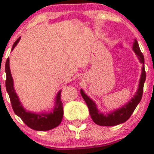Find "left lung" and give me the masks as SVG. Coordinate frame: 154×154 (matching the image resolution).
<instances>
[{"label":"left lung","mask_w":154,"mask_h":154,"mask_svg":"<svg viewBox=\"0 0 154 154\" xmlns=\"http://www.w3.org/2000/svg\"><path fill=\"white\" fill-rule=\"evenodd\" d=\"M132 49L136 54L139 62L142 64V68L137 91H136L134 96L127 103H125V105H123L122 107L117 109L113 110L112 112H110L106 113V114H103V112L99 111L95 102L93 101L84 92V91L82 88L80 89V94H81L82 97L84 99L87 106H88L91 119L96 125L109 127V126H116L120 125V124L125 123V122H127L130 119L131 115L134 112L135 109L136 108L137 105L139 104V102L142 100V94H143L144 83L146 80V73L144 66V56L142 53L141 52L139 43H138L136 39H134V42H133Z\"/></svg>","instance_id":"obj_1"}]
</instances>
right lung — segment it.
Instances as JSON below:
<instances>
[{
  "label": "right lung",
  "instance_id": "right-lung-1",
  "mask_svg": "<svg viewBox=\"0 0 154 154\" xmlns=\"http://www.w3.org/2000/svg\"><path fill=\"white\" fill-rule=\"evenodd\" d=\"M21 39V37L18 38L13 44L12 51ZM6 71V89L10 96L11 104L15 115L21 118L26 125L32 130L37 131H47L57 127L63 120V102L61 101V91L57 92L55 97L54 106L49 112H32L27 111L21 104L19 97L17 95L14 88L13 79L11 74L10 68V59H7L5 65Z\"/></svg>",
  "mask_w": 154,
  "mask_h": 154
}]
</instances>
